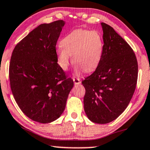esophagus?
I'll return each mask as SVG.
<instances>
[{"label":"esophagus","instance_id":"obj_1","mask_svg":"<svg viewBox=\"0 0 150 150\" xmlns=\"http://www.w3.org/2000/svg\"><path fill=\"white\" fill-rule=\"evenodd\" d=\"M73 81L74 83L76 85L80 84V83H81V80H80L79 78H73Z\"/></svg>","mask_w":150,"mask_h":150}]
</instances>
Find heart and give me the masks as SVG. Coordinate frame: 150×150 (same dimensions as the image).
Returning <instances> with one entry per match:
<instances>
[{"instance_id": "obj_1", "label": "heart", "mask_w": 150, "mask_h": 150, "mask_svg": "<svg viewBox=\"0 0 150 150\" xmlns=\"http://www.w3.org/2000/svg\"><path fill=\"white\" fill-rule=\"evenodd\" d=\"M56 51L58 65L67 70L72 56L76 70L91 72L96 69L102 60L104 43L102 36L96 31L74 30L61 41Z\"/></svg>"}]
</instances>
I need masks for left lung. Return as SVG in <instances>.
Instances as JSON below:
<instances>
[{"instance_id": "1", "label": "left lung", "mask_w": 150, "mask_h": 150, "mask_svg": "<svg viewBox=\"0 0 150 150\" xmlns=\"http://www.w3.org/2000/svg\"><path fill=\"white\" fill-rule=\"evenodd\" d=\"M101 25L102 60L82 84L87 117L96 123L106 124L117 118L129 105L137 86L138 63L129 45L110 25L105 23Z\"/></svg>"}]
</instances>
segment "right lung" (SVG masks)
<instances>
[{
	"label": "right lung",
	"instance_id": "right-lung-1",
	"mask_svg": "<svg viewBox=\"0 0 150 150\" xmlns=\"http://www.w3.org/2000/svg\"><path fill=\"white\" fill-rule=\"evenodd\" d=\"M64 25L59 20L38 25L11 54L9 76L16 102L28 118L41 123L60 117L74 86L57 63L56 42Z\"/></svg>",
	"mask_w": 150,
	"mask_h": 150
}]
</instances>
